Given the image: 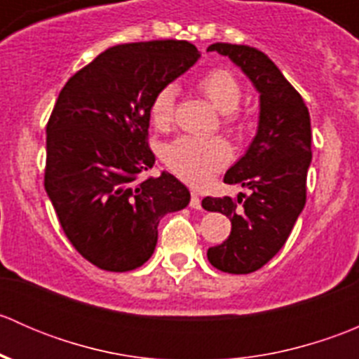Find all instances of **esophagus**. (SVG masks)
I'll return each mask as SVG.
<instances>
[{
	"label": "esophagus",
	"instance_id": "1",
	"mask_svg": "<svg viewBox=\"0 0 359 359\" xmlns=\"http://www.w3.org/2000/svg\"><path fill=\"white\" fill-rule=\"evenodd\" d=\"M189 206H191V208H194V210H200V208H201V200H200V196H198L196 193L191 194V203H189Z\"/></svg>",
	"mask_w": 359,
	"mask_h": 359
}]
</instances>
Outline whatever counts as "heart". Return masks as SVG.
Wrapping results in <instances>:
<instances>
[{"mask_svg": "<svg viewBox=\"0 0 359 359\" xmlns=\"http://www.w3.org/2000/svg\"><path fill=\"white\" fill-rule=\"evenodd\" d=\"M198 88L217 111L224 114V125L240 130L241 119L236 109L241 104V85L227 69H212L198 79ZM177 86L165 85L151 102V119L158 128H166L175 111ZM231 159V147L220 137H179L165 149V161L175 175L191 186H205Z\"/></svg>", "mask_w": 359, "mask_h": 359, "instance_id": "heart-1", "label": "heart"}]
</instances>
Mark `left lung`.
I'll use <instances>...</instances> for the list:
<instances>
[{
  "label": "left lung",
  "mask_w": 359,
  "mask_h": 359,
  "mask_svg": "<svg viewBox=\"0 0 359 359\" xmlns=\"http://www.w3.org/2000/svg\"><path fill=\"white\" fill-rule=\"evenodd\" d=\"M208 52L229 57L259 92L255 137L224 175V182L240 184L252 194L240 193L241 208L229 196L201 201L205 210L231 220L229 238L206 252L210 264L224 273L248 274L280 252L306 205L311 118L302 97L266 53L229 43H213Z\"/></svg>",
  "instance_id": "8db88e82"
}]
</instances>
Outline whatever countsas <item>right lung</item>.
<instances>
[{
	"label": "right lung",
	"instance_id": "right-lung-1",
	"mask_svg": "<svg viewBox=\"0 0 359 359\" xmlns=\"http://www.w3.org/2000/svg\"><path fill=\"white\" fill-rule=\"evenodd\" d=\"M200 59L187 41L111 46L76 72L46 125L45 189L72 247L112 273L146 264L166 213L189 205L172 173L139 182L153 168L151 102Z\"/></svg>",
	"mask_w": 359,
	"mask_h": 359
}]
</instances>
